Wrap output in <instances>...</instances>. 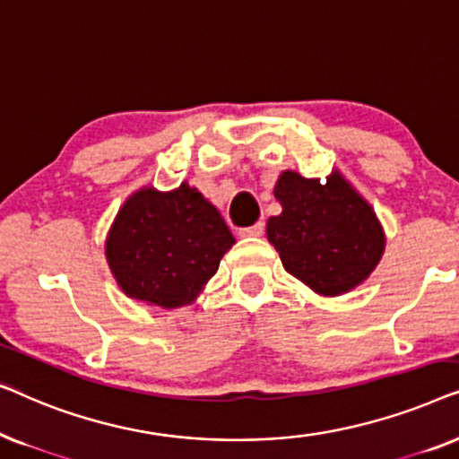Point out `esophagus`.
<instances>
[{"label":"esophagus","instance_id":"34e87169","mask_svg":"<svg viewBox=\"0 0 459 459\" xmlns=\"http://www.w3.org/2000/svg\"><path fill=\"white\" fill-rule=\"evenodd\" d=\"M263 231H265V223L263 221H259V223H255V225H250V228H242L240 230V236L242 238H248V236H263Z\"/></svg>","mask_w":459,"mask_h":459}]
</instances>
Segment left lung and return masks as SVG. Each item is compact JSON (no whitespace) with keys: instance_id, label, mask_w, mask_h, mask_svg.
<instances>
[{"instance_id":"obj_1","label":"left lung","mask_w":459,"mask_h":459,"mask_svg":"<svg viewBox=\"0 0 459 459\" xmlns=\"http://www.w3.org/2000/svg\"><path fill=\"white\" fill-rule=\"evenodd\" d=\"M281 212L269 217L267 240L294 278L324 297L359 286L385 253V231L366 200L338 171L322 184L284 171L273 187Z\"/></svg>"}]
</instances>
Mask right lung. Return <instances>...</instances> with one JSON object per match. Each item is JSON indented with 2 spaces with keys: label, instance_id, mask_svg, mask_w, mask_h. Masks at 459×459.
I'll return each mask as SVG.
<instances>
[{
  "label": "right lung",
  "instance_id": "obj_1",
  "mask_svg": "<svg viewBox=\"0 0 459 459\" xmlns=\"http://www.w3.org/2000/svg\"><path fill=\"white\" fill-rule=\"evenodd\" d=\"M234 242L223 217L196 187H142L112 223L106 261L127 297L175 309L203 292Z\"/></svg>",
  "mask_w": 459,
  "mask_h": 459
}]
</instances>
